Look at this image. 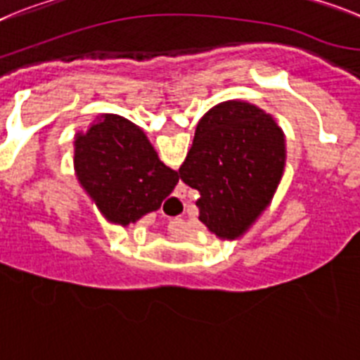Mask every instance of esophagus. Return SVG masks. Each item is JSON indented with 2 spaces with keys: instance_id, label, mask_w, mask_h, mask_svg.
Returning <instances> with one entry per match:
<instances>
[{
  "instance_id": "obj_1",
  "label": "esophagus",
  "mask_w": 360,
  "mask_h": 360,
  "mask_svg": "<svg viewBox=\"0 0 360 360\" xmlns=\"http://www.w3.org/2000/svg\"><path fill=\"white\" fill-rule=\"evenodd\" d=\"M178 198H180V196H173V198H171V200H174V202H180L178 200ZM180 224H182V218H173V220H171V222H169V229H176L178 226H180Z\"/></svg>"
}]
</instances>
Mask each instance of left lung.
<instances>
[{
	"label": "left lung",
	"mask_w": 360,
	"mask_h": 360,
	"mask_svg": "<svg viewBox=\"0 0 360 360\" xmlns=\"http://www.w3.org/2000/svg\"><path fill=\"white\" fill-rule=\"evenodd\" d=\"M285 169V136L250 101L211 107L196 125L178 174L200 193V222L222 240L240 238L271 204Z\"/></svg>",
	"instance_id": "left-lung-1"
}]
</instances>
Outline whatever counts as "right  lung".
<instances>
[{"mask_svg":"<svg viewBox=\"0 0 360 360\" xmlns=\"http://www.w3.org/2000/svg\"><path fill=\"white\" fill-rule=\"evenodd\" d=\"M79 186L112 224L127 227L162 205L178 171L158 158L142 129L120 115H100L75 136Z\"/></svg>","mask_w":360,"mask_h":360,"instance_id":"add662e5","label":"right lung"}]
</instances>
